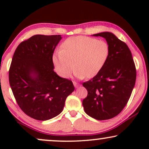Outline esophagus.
<instances>
[{"label":"esophagus","instance_id":"obj_1","mask_svg":"<svg viewBox=\"0 0 149 149\" xmlns=\"http://www.w3.org/2000/svg\"><path fill=\"white\" fill-rule=\"evenodd\" d=\"M73 85H74V86H75V87H76V88H78V86H79V85H78V83H76V82L73 81Z\"/></svg>","mask_w":149,"mask_h":149}]
</instances>
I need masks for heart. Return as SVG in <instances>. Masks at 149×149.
<instances>
[{
  "label": "heart",
  "instance_id": "1",
  "mask_svg": "<svg viewBox=\"0 0 149 149\" xmlns=\"http://www.w3.org/2000/svg\"><path fill=\"white\" fill-rule=\"evenodd\" d=\"M109 50V44L104 40L85 36L71 37L63 42L61 50L54 52L52 62L62 78H69L74 67L78 78H93L107 63Z\"/></svg>",
  "mask_w": 149,
  "mask_h": 149
}]
</instances>
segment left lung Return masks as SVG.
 I'll return each mask as SVG.
<instances>
[{"label": "left lung", "instance_id": "obj_1", "mask_svg": "<svg viewBox=\"0 0 149 149\" xmlns=\"http://www.w3.org/2000/svg\"><path fill=\"white\" fill-rule=\"evenodd\" d=\"M109 45L107 63L97 76L83 83L88 95L83 100L85 112L93 118H113L122 111L131 96L136 71L130 49L110 32L97 33Z\"/></svg>", "mask_w": 149, "mask_h": 149}]
</instances>
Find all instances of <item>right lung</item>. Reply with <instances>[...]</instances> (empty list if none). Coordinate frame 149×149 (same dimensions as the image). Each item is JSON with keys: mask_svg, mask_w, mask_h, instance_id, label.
Segmentation results:
<instances>
[{"mask_svg": "<svg viewBox=\"0 0 149 149\" xmlns=\"http://www.w3.org/2000/svg\"><path fill=\"white\" fill-rule=\"evenodd\" d=\"M60 35H35L22 41L9 69L12 91L22 111L38 120L59 115L74 90L72 81L54 71L52 55Z\"/></svg>", "mask_w": 149, "mask_h": 149, "instance_id": "right-lung-1", "label": "right lung"}]
</instances>
